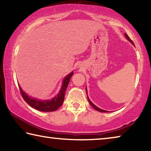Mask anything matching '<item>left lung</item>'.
<instances>
[{
  "mask_svg": "<svg viewBox=\"0 0 151 151\" xmlns=\"http://www.w3.org/2000/svg\"><path fill=\"white\" fill-rule=\"evenodd\" d=\"M124 37H126V39L129 40V41H130L131 42L132 45H133L134 46V43L132 42V40L129 39V36H128L126 33H125L124 34ZM86 93H87V89H86ZM87 98H88V102H89V103H90V104L93 107V108L96 110V111H99V112H109V111H105V110H103V109H99V107H97L96 105H94V104L92 103L91 102V101L90 100V99H89V98H88V93H87Z\"/></svg>",
  "mask_w": 151,
  "mask_h": 151,
  "instance_id": "left-lung-1",
  "label": "left lung"
}]
</instances>
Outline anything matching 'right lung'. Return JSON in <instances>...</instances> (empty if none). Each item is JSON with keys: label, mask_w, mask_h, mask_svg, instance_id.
<instances>
[{"label": "right lung", "mask_w": 151, "mask_h": 151, "mask_svg": "<svg viewBox=\"0 0 151 151\" xmlns=\"http://www.w3.org/2000/svg\"><path fill=\"white\" fill-rule=\"evenodd\" d=\"M73 71L70 73L68 75H66L64 78L63 81V85L61 86L60 90L59 93H58L52 99H48V100H40V99L32 98V96L28 95L27 93L22 91V89L20 87L19 84V89L20 93L22 96V98L27 103L29 104L32 108L38 110L39 111L42 112H52L57 110L59 107L62 105L65 99V94L68 83H69L70 78L73 75Z\"/></svg>", "instance_id": "right-lung-1"}]
</instances>
